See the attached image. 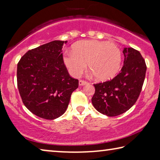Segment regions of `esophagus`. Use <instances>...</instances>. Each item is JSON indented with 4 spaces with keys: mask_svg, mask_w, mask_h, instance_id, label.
Segmentation results:
<instances>
[{
    "mask_svg": "<svg viewBox=\"0 0 160 160\" xmlns=\"http://www.w3.org/2000/svg\"><path fill=\"white\" fill-rule=\"evenodd\" d=\"M88 82H86L85 80H80L79 81V85L80 86H82V85H85L86 84H88Z\"/></svg>",
    "mask_w": 160,
    "mask_h": 160,
    "instance_id": "esophagus-1",
    "label": "esophagus"
}]
</instances>
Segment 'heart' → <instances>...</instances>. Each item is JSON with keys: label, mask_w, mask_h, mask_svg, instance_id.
Segmentation results:
<instances>
[{"label": "heart", "mask_w": 160, "mask_h": 160, "mask_svg": "<svg viewBox=\"0 0 160 160\" xmlns=\"http://www.w3.org/2000/svg\"><path fill=\"white\" fill-rule=\"evenodd\" d=\"M63 63L69 73L80 77L88 64L97 80H107L120 70L122 56L117 45L98 40H84L72 46V51L64 54Z\"/></svg>", "instance_id": "obj_1"}]
</instances>
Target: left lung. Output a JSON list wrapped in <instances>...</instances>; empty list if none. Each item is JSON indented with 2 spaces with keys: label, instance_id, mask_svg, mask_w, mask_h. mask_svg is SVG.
Returning a JSON list of instances; mask_svg holds the SVG:
<instances>
[{
  "label": "left lung",
  "instance_id": "1",
  "mask_svg": "<svg viewBox=\"0 0 160 160\" xmlns=\"http://www.w3.org/2000/svg\"><path fill=\"white\" fill-rule=\"evenodd\" d=\"M123 66L112 80L94 84L95 92L92 98L94 107L102 114L118 116L136 102L144 82L145 61L138 51L124 48Z\"/></svg>",
  "mask_w": 160,
  "mask_h": 160
}]
</instances>
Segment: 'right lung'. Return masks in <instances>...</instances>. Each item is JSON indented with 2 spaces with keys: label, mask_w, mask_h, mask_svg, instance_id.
I'll use <instances>...</instances> for the list:
<instances>
[{
  "label": "right lung",
  "mask_w": 160,
  "mask_h": 160,
  "mask_svg": "<svg viewBox=\"0 0 160 160\" xmlns=\"http://www.w3.org/2000/svg\"><path fill=\"white\" fill-rule=\"evenodd\" d=\"M66 41H55L27 52L18 63V88L23 104L40 118L53 120L63 114L78 80L70 76L63 63Z\"/></svg>",
  "instance_id": "right-lung-1"
}]
</instances>
